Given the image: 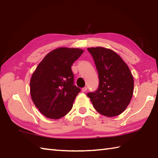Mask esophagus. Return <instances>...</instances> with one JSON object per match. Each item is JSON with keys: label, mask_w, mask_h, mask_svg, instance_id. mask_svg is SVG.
Instances as JSON below:
<instances>
[{"label": "esophagus", "mask_w": 158, "mask_h": 158, "mask_svg": "<svg viewBox=\"0 0 158 158\" xmlns=\"http://www.w3.org/2000/svg\"><path fill=\"white\" fill-rule=\"evenodd\" d=\"M87 90H88V88L87 87H84V88H83L81 89V91L83 92V93H85V92H86Z\"/></svg>", "instance_id": "34e87169"}]
</instances>
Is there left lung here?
Returning <instances> with one entry per match:
<instances>
[{"mask_svg":"<svg viewBox=\"0 0 158 158\" xmlns=\"http://www.w3.org/2000/svg\"><path fill=\"white\" fill-rule=\"evenodd\" d=\"M98 72L97 90L88 93L94 109L106 117L119 115L130 103L133 94L134 80L127 64L110 49L88 48Z\"/></svg>","mask_w":158,"mask_h":158,"instance_id":"obj_1","label":"left lung"}]
</instances>
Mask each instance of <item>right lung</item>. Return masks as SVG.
<instances>
[{
	"mask_svg": "<svg viewBox=\"0 0 158 158\" xmlns=\"http://www.w3.org/2000/svg\"><path fill=\"white\" fill-rule=\"evenodd\" d=\"M83 52L79 48H56L44 57L31 75V99L48 118H61L73 108L81 90L74 85L71 66Z\"/></svg>",
	"mask_w": 158,
	"mask_h": 158,
	"instance_id": "1",
	"label": "right lung"
}]
</instances>
